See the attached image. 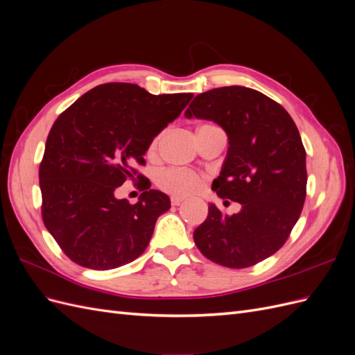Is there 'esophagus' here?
<instances>
[{
  "label": "esophagus",
  "mask_w": 355,
  "mask_h": 355,
  "mask_svg": "<svg viewBox=\"0 0 355 355\" xmlns=\"http://www.w3.org/2000/svg\"><path fill=\"white\" fill-rule=\"evenodd\" d=\"M184 200H185L184 197H171V204H173V206H179Z\"/></svg>",
  "instance_id": "34e87169"
}]
</instances>
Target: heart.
I'll use <instances>...</instances> for the list:
<instances>
[{
	"label": "heart",
	"mask_w": 355,
	"mask_h": 355,
	"mask_svg": "<svg viewBox=\"0 0 355 355\" xmlns=\"http://www.w3.org/2000/svg\"><path fill=\"white\" fill-rule=\"evenodd\" d=\"M158 144V137H155L151 149H155ZM202 179L200 175H197L196 171L187 170V168H166L163 171H159L157 176V185L168 192L171 196L176 197H187L192 196L201 188Z\"/></svg>",
	"instance_id": "obj_1"
}]
</instances>
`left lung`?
Segmentation results:
<instances>
[{
	"instance_id": "8db88e82",
	"label": "left lung",
	"mask_w": 355,
	"mask_h": 355,
	"mask_svg": "<svg viewBox=\"0 0 355 355\" xmlns=\"http://www.w3.org/2000/svg\"><path fill=\"white\" fill-rule=\"evenodd\" d=\"M185 116L227 133L228 153L211 189L241 204L231 216L209 204L194 231L198 250L227 268L262 262L282 249L306 197V153L295 121L280 103L241 85L196 96Z\"/></svg>"
}]
</instances>
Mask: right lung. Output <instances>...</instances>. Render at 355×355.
I'll use <instances>...</instances> for the list:
<instances>
[{
    "label": "right lung",
    "mask_w": 355,
    "mask_h": 355,
    "mask_svg": "<svg viewBox=\"0 0 355 355\" xmlns=\"http://www.w3.org/2000/svg\"><path fill=\"white\" fill-rule=\"evenodd\" d=\"M192 98V93L155 96L136 84L108 83L58 116L40 164L41 213L72 262L106 271L145 252L170 198L149 189L136 166L145 164L154 137ZM136 177L144 189L139 201L118 200L116 188Z\"/></svg>",
    "instance_id": "1"
}]
</instances>
